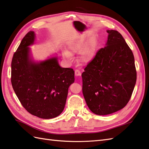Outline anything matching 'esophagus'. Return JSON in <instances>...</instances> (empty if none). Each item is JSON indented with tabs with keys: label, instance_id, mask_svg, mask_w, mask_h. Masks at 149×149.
<instances>
[{
	"label": "esophagus",
	"instance_id": "1",
	"mask_svg": "<svg viewBox=\"0 0 149 149\" xmlns=\"http://www.w3.org/2000/svg\"><path fill=\"white\" fill-rule=\"evenodd\" d=\"M74 73H75V75L76 77H79V76H81V71L78 70V69H77V70H75L74 71Z\"/></svg>",
	"mask_w": 149,
	"mask_h": 149
}]
</instances>
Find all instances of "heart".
Masks as SVG:
<instances>
[{
    "label": "heart",
    "instance_id": "obj_1",
    "mask_svg": "<svg viewBox=\"0 0 149 149\" xmlns=\"http://www.w3.org/2000/svg\"><path fill=\"white\" fill-rule=\"evenodd\" d=\"M69 50L72 52H80L83 49V47L80 44L78 43H74V42H71L68 46ZM62 55L63 57L65 59L66 61L68 62H71L72 59L71 54L69 52L64 50L62 52ZM92 58H93V52L91 49H84V51H82L80 53V60L81 62H83L84 64L88 63L89 62L92 61Z\"/></svg>",
    "mask_w": 149,
    "mask_h": 149
}]
</instances>
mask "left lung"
Wrapping results in <instances>:
<instances>
[{
	"label": "left lung",
	"mask_w": 149,
	"mask_h": 149,
	"mask_svg": "<svg viewBox=\"0 0 149 149\" xmlns=\"http://www.w3.org/2000/svg\"><path fill=\"white\" fill-rule=\"evenodd\" d=\"M100 49L81 74L82 92L88 107L99 115L113 113L130 101L136 81L134 58L119 32L107 30Z\"/></svg>",
	"instance_id": "1"
}]
</instances>
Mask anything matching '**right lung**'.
<instances>
[{
    "label": "right lung",
    "mask_w": 149,
    "mask_h": 149,
    "mask_svg": "<svg viewBox=\"0 0 149 149\" xmlns=\"http://www.w3.org/2000/svg\"><path fill=\"white\" fill-rule=\"evenodd\" d=\"M36 34L30 31L23 38L11 62V84L16 95L30 113L45 119L63 111L68 88L74 81V71L62 68L57 55L43 61L33 58L30 46Z\"/></svg>",
    "instance_id": "1"
}]
</instances>
